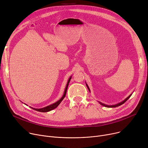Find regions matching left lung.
Listing matches in <instances>:
<instances>
[{"label": "left lung", "mask_w": 148, "mask_h": 148, "mask_svg": "<svg viewBox=\"0 0 148 148\" xmlns=\"http://www.w3.org/2000/svg\"><path fill=\"white\" fill-rule=\"evenodd\" d=\"M87 85V84H86ZM87 87H88V89L89 90V87H88V86L87 85ZM131 96V95H130V96H128L125 100H123L122 102H121V103H119V104H116V105H113V106H107V105H106V104H103V103H100V104H101L102 106H105V107H118V106H121V105H122V104H123L124 103H125L130 98V97Z\"/></svg>", "instance_id": "8db88e82"}]
</instances>
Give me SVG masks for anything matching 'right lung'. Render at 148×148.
Wrapping results in <instances>:
<instances>
[{
	"instance_id": "right-lung-1",
	"label": "right lung",
	"mask_w": 148,
	"mask_h": 148,
	"mask_svg": "<svg viewBox=\"0 0 148 148\" xmlns=\"http://www.w3.org/2000/svg\"><path fill=\"white\" fill-rule=\"evenodd\" d=\"M71 78H69L68 81V83H67V84H66V86L65 88V92H64V94L63 95V96H62V97L58 101L56 102L55 103H54L51 105H50L49 106H47L45 107H44V108H32V109L35 110H36L38 112H49V111H51L52 110H53L54 108H56L59 105V104L62 102V101L64 99V98H65V95H66V90H67V88H68V84L70 82V80H71Z\"/></svg>"
}]
</instances>
